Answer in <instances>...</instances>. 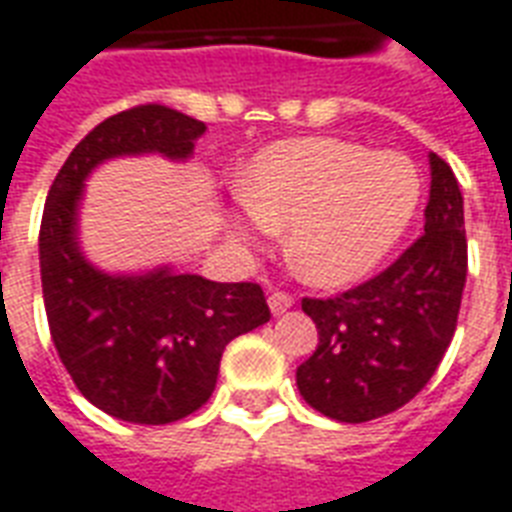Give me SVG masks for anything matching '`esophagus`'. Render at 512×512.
Wrapping results in <instances>:
<instances>
[{
    "label": "esophagus",
    "mask_w": 512,
    "mask_h": 512,
    "mask_svg": "<svg viewBox=\"0 0 512 512\" xmlns=\"http://www.w3.org/2000/svg\"><path fill=\"white\" fill-rule=\"evenodd\" d=\"M268 306H271L273 317H279V314H284V311L292 306V298L287 292H271V295H268Z\"/></svg>",
    "instance_id": "34e87169"
}]
</instances>
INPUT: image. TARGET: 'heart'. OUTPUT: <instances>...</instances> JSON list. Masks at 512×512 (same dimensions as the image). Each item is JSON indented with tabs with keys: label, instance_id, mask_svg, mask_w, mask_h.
Instances as JSON below:
<instances>
[{
	"label": "heart",
	"instance_id": "obj_1",
	"mask_svg": "<svg viewBox=\"0 0 512 512\" xmlns=\"http://www.w3.org/2000/svg\"><path fill=\"white\" fill-rule=\"evenodd\" d=\"M421 174L400 152L341 139H292L257 155L230 230L252 247L287 230V263L317 287L368 276L400 244L419 212Z\"/></svg>",
	"mask_w": 512,
	"mask_h": 512
}]
</instances>
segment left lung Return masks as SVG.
<instances>
[{
  "label": "left lung",
  "mask_w": 512,
  "mask_h": 512,
  "mask_svg": "<svg viewBox=\"0 0 512 512\" xmlns=\"http://www.w3.org/2000/svg\"><path fill=\"white\" fill-rule=\"evenodd\" d=\"M429 177L421 239L370 282L303 298L319 343L295 378L303 400L335 421L362 424L411 403L454 338L467 279L464 198L435 152Z\"/></svg>",
  "instance_id": "1"
}]
</instances>
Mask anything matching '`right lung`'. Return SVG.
<instances>
[{
  "label": "right lung",
  "instance_id": "1",
  "mask_svg": "<svg viewBox=\"0 0 512 512\" xmlns=\"http://www.w3.org/2000/svg\"><path fill=\"white\" fill-rule=\"evenodd\" d=\"M201 120L161 104L107 117L77 144L50 185L39 228V273L58 357L88 403L131 424H171L212 397L222 351L271 319L252 282H209L158 265L101 271L80 249L85 179L131 155L187 161Z\"/></svg>",
  "mask_w": 512,
  "mask_h": 512
}]
</instances>
